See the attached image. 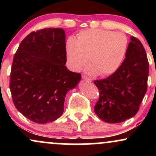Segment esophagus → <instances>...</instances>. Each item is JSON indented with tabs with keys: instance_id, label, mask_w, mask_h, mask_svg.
I'll list each match as a JSON object with an SVG mask.
<instances>
[{
	"instance_id": "34e87169",
	"label": "esophagus",
	"mask_w": 156,
	"mask_h": 156,
	"mask_svg": "<svg viewBox=\"0 0 156 156\" xmlns=\"http://www.w3.org/2000/svg\"><path fill=\"white\" fill-rule=\"evenodd\" d=\"M82 78H83V80H87V81H88V82H92V80L91 79V78H88V77H87L85 76H82Z\"/></svg>"
}]
</instances>
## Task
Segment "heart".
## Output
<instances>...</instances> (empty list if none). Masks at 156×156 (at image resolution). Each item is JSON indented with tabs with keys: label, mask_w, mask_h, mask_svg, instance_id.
<instances>
[{
	"label": "heart",
	"mask_w": 156,
	"mask_h": 156,
	"mask_svg": "<svg viewBox=\"0 0 156 156\" xmlns=\"http://www.w3.org/2000/svg\"><path fill=\"white\" fill-rule=\"evenodd\" d=\"M129 47V40L125 34L108 30H84L78 34V39L69 37L65 43L68 67L71 70L85 69L89 76H109L116 73L124 62ZM88 57H87V55Z\"/></svg>",
	"instance_id": "heart-1"
}]
</instances>
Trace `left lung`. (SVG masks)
<instances>
[{
  "mask_svg": "<svg viewBox=\"0 0 156 156\" xmlns=\"http://www.w3.org/2000/svg\"><path fill=\"white\" fill-rule=\"evenodd\" d=\"M149 63L144 46L130 37L122 64L105 79L94 80L100 92L94 112L108 123H119L136 115L147 88Z\"/></svg>",
  "mask_w": 156,
  "mask_h": 156,
  "instance_id": "8db88e82",
  "label": "left lung"
}]
</instances>
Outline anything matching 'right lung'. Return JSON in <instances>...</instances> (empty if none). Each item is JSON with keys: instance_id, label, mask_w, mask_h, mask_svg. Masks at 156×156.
<instances>
[{"instance_id": "obj_1", "label": "right lung", "mask_w": 156, "mask_h": 156, "mask_svg": "<svg viewBox=\"0 0 156 156\" xmlns=\"http://www.w3.org/2000/svg\"><path fill=\"white\" fill-rule=\"evenodd\" d=\"M66 62L62 28L31 32L20 44L9 87L16 108L27 119L45 124L63 114L66 94L81 78L79 73L67 69Z\"/></svg>"}]
</instances>
